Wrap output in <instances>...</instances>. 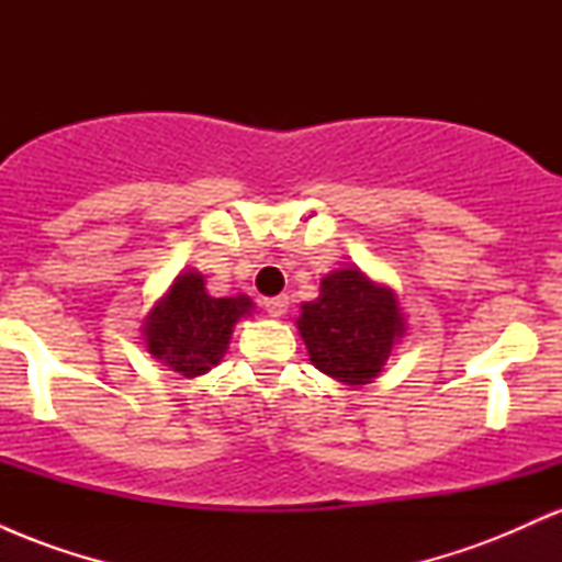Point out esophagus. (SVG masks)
<instances>
[{
	"instance_id": "esophagus-1",
	"label": "esophagus",
	"mask_w": 562,
	"mask_h": 562,
	"mask_svg": "<svg viewBox=\"0 0 562 562\" xmlns=\"http://www.w3.org/2000/svg\"><path fill=\"white\" fill-rule=\"evenodd\" d=\"M288 306H290L288 295H274V299L263 301V308H267L269 317H285Z\"/></svg>"
}]
</instances>
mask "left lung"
<instances>
[{
	"label": "left lung",
	"mask_w": 562,
	"mask_h": 562,
	"mask_svg": "<svg viewBox=\"0 0 562 562\" xmlns=\"http://www.w3.org/2000/svg\"><path fill=\"white\" fill-rule=\"evenodd\" d=\"M308 359L338 383H372L406 335V319L393 288L344 267L319 280V295L301 303L295 319Z\"/></svg>",
	"instance_id": "left-lung-1"
}]
</instances>
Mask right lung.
Returning <instances> with one entry per match:
<instances>
[{
    "label": "right lung",
    "mask_w": 562,
    "mask_h": 562,
    "mask_svg": "<svg viewBox=\"0 0 562 562\" xmlns=\"http://www.w3.org/2000/svg\"><path fill=\"white\" fill-rule=\"evenodd\" d=\"M254 308L245 293L214 299L203 274L182 269L142 322L145 351L177 375L200 378L222 364L235 325Z\"/></svg>",
    "instance_id": "right-lung-1"
}]
</instances>
